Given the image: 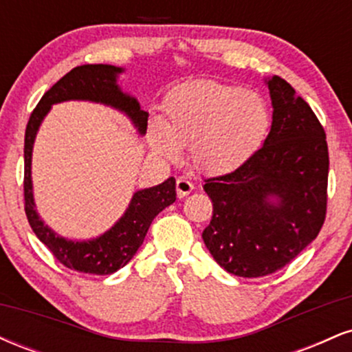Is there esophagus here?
<instances>
[{
    "instance_id": "obj_1",
    "label": "esophagus",
    "mask_w": 352,
    "mask_h": 352,
    "mask_svg": "<svg viewBox=\"0 0 352 352\" xmlns=\"http://www.w3.org/2000/svg\"><path fill=\"white\" fill-rule=\"evenodd\" d=\"M177 195H179V199H184V197H187L190 192L193 190V184L187 179H184V177H180L179 180H177Z\"/></svg>"
}]
</instances>
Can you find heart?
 Masks as SVG:
<instances>
[{"instance_id": "heart-1", "label": "heart", "mask_w": 352, "mask_h": 352, "mask_svg": "<svg viewBox=\"0 0 352 352\" xmlns=\"http://www.w3.org/2000/svg\"><path fill=\"white\" fill-rule=\"evenodd\" d=\"M268 129L270 109L261 96L195 80L167 96L164 125L152 124L151 144L167 159H175L179 147L190 145V159L199 170L227 172L258 151Z\"/></svg>"}]
</instances>
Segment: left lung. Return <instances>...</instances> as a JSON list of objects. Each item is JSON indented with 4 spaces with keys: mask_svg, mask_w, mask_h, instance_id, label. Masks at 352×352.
<instances>
[{
    "mask_svg": "<svg viewBox=\"0 0 352 352\" xmlns=\"http://www.w3.org/2000/svg\"><path fill=\"white\" fill-rule=\"evenodd\" d=\"M272 131L263 147L233 172L205 180L213 217L201 233L208 252L228 273L272 274L314 238L328 208L326 132L296 91L273 76Z\"/></svg>",
    "mask_w": 352,
    "mask_h": 352,
    "instance_id": "1",
    "label": "left lung"
}]
</instances>
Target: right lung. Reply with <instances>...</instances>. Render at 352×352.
<instances>
[{
  "label": "right lung",
  "instance_id": "add662e5",
  "mask_svg": "<svg viewBox=\"0 0 352 352\" xmlns=\"http://www.w3.org/2000/svg\"><path fill=\"white\" fill-rule=\"evenodd\" d=\"M122 71V67L109 64H84L71 69L39 100L28 120L24 135V212L31 228L66 268L102 276L116 273L132 260L144 243L153 218L175 201V179L170 177L157 187L135 192L122 218L104 235L87 241H72L56 235L36 212L31 184V155L36 132L44 116L50 112L52 104L63 100H92L119 109L131 117L139 134L144 135L148 114L140 109L137 99L124 94L117 86V74Z\"/></svg>",
  "mask_w": 352,
  "mask_h": 352
}]
</instances>
